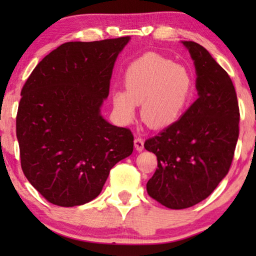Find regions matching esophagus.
Instances as JSON below:
<instances>
[{"label": "esophagus", "instance_id": "34e87169", "mask_svg": "<svg viewBox=\"0 0 256 256\" xmlns=\"http://www.w3.org/2000/svg\"><path fill=\"white\" fill-rule=\"evenodd\" d=\"M134 144L138 152H142L143 148H144V141H143V138H140V136L134 140Z\"/></svg>", "mask_w": 256, "mask_h": 256}]
</instances>
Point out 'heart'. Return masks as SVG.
I'll return each instance as SVG.
<instances>
[{
  "label": "heart",
  "mask_w": 256,
  "mask_h": 256,
  "mask_svg": "<svg viewBox=\"0 0 256 256\" xmlns=\"http://www.w3.org/2000/svg\"><path fill=\"white\" fill-rule=\"evenodd\" d=\"M126 92L113 93L114 113L122 124L134 120L136 104L150 128L160 129L176 122L194 92V78L185 66L160 54H148L132 62L124 76Z\"/></svg>",
  "instance_id": "b5f03b06"
}]
</instances>
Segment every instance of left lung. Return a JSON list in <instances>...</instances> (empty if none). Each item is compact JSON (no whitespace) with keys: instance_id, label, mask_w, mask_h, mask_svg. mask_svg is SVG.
Here are the masks:
<instances>
[{"instance_id":"obj_1","label":"left lung","mask_w":256,"mask_h":256,"mask_svg":"<svg viewBox=\"0 0 256 256\" xmlns=\"http://www.w3.org/2000/svg\"><path fill=\"white\" fill-rule=\"evenodd\" d=\"M194 60L198 99L180 120L144 142L157 157L148 194L169 208H191L228 172L239 138L240 112L232 80L208 51L183 42Z\"/></svg>"}]
</instances>
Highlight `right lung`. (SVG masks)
<instances>
[{
	"instance_id": "add662e5",
	"label": "right lung",
	"mask_w": 256,
	"mask_h": 256,
	"mask_svg": "<svg viewBox=\"0 0 256 256\" xmlns=\"http://www.w3.org/2000/svg\"><path fill=\"white\" fill-rule=\"evenodd\" d=\"M128 40L62 44L38 62L20 90V166L51 204L71 208L93 200L112 168L132 152L130 129L100 115L115 59Z\"/></svg>"
}]
</instances>
